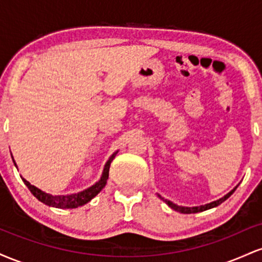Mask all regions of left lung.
Segmentation results:
<instances>
[{
	"label": "left lung",
	"mask_w": 262,
	"mask_h": 262,
	"mask_svg": "<svg viewBox=\"0 0 262 262\" xmlns=\"http://www.w3.org/2000/svg\"><path fill=\"white\" fill-rule=\"evenodd\" d=\"M236 187H237V186H236ZM236 187L231 189V191L229 192V193L225 194L224 197H222V198H219V200L214 201V202H210V203L204 204V206H198V207H182V206H177V204L172 203V202H171V201H167V200H165V198H162V197L160 196V194H158V196H159V198H161V200L164 201V202L166 203L167 206L171 207V208H172L173 210H176V212L183 213V214H191V213L203 212V210H207V209H210V208H214V207L219 206V204L223 203L225 200H228V198H229V197L231 196V194L234 193V191H235Z\"/></svg>",
	"instance_id": "8db88e82"
}]
</instances>
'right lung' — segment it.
<instances>
[{
	"instance_id": "right-lung-1",
	"label": "right lung",
	"mask_w": 262,
	"mask_h": 262,
	"mask_svg": "<svg viewBox=\"0 0 262 262\" xmlns=\"http://www.w3.org/2000/svg\"><path fill=\"white\" fill-rule=\"evenodd\" d=\"M117 152L118 151L114 152V154L111 156L110 159H108L106 165H104V169H103V172H102L100 181L96 182L95 185L91 186V187H89V188L83 189V191L79 192V193L66 194V196H53V194L47 193V192L41 191V189L37 188L35 186L31 185V183L27 181L26 179H23V177H22V180H23V182L26 183L27 187L29 188V191L33 193V196H34L35 198H38L40 202L47 204V206L55 207V208H61V209L77 208V207H81V206H83V204H86L87 202H90V201H91L93 197L97 196V194L102 191V188L106 186L107 180H108V173H110L111 162L113 161L114 156H116ZM14 165H16V162H14Z\"/></svg>"
}]
</instances>
